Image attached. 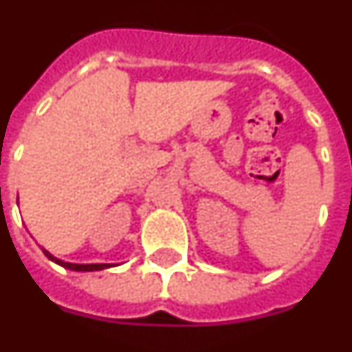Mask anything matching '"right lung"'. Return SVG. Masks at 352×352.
<instances>
[{
	"label": "right lung",
	"instance_id": "1",
	"mask_svg": "<svg viewBox=\"0 0 352 352\" xmlns=\"http://www.w3.org/2000/svg\"><path fill=\"white\" fill-rule=\"evenodd\" d=\"M44 254H46V258L52 259V261H55V263H57V265H60V267L69 268V270H75V272L103 270V268L111 267V265H102V263H96V265H75V263H66V261H60V259H57V258H53V256L48 252V250H44Z\"/></svg>",
	"mask_w": 352,
	"mask_h": 352
}]
</instances>
